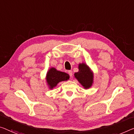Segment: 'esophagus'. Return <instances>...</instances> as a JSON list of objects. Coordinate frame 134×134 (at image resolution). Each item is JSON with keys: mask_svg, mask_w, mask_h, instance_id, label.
<instances>
[{"mask_svg": "<svg viewBox=\"0 0 134 134\" xmlns=\"http://www.w3.org/2000/svg\"><path fill=\"white\" fill-rule=\"evenodd\" d=\"M68 72L69 75H70V77H72V71L71 70H70V71H68Z\"/></svg>", "mask_w": 134, "mask_h": 134, "instance_id": "esophagus-1", "label": "esophagus"}]
</instances>
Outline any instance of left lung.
Listing matches in <instances>:
<instances>
[{"label": "left lung", "instance_id": "left-lung-1", "mask_svg": "<svg viewBox=\"0 0 134 134\" xmlns=\"http://www.w3.org/2000/svg\"><path fill=\"white\" fill-rule=\"evenodd\" d=\"M79 71L74 74L75 77L84 88H88L91 87L93 83V74L87 65L85 63L79 64Z\"/></svg>", "mask_w": 134, "mask_h": 134}]
</instances>
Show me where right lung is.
<instances>
[{
  "mask_svg": "<svg viewBox=\"0 0 134 134\" xmlns=\"http://www.w3.org/2000/svg\"><path fill=\"white\" fill-rule=\"evenodd\" d=\"M69 79L68 74L57 71L54 68H51L47 74L46 80L48 83L49 87L51 89L57 86L59 82L62 81H66Z\"/></svg>",
  "mask_w": 134,
  "mask_h": 134,
  "instance_id": "obj_1",
  "label": "right lung"
}]
</instances>
